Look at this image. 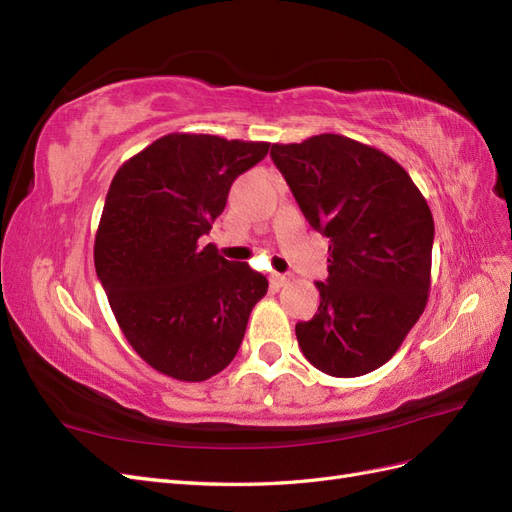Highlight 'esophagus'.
<instances>
[{"instance_id":"obj_1","label":"esophagus","mask_w":512,"mask_h":512,"mask_svg":"<svg viewBox=\"0 0 512 512\" xmlns=\"http://www.w3.org/2000/svg\"><path fill=\"white\" fill-rule=\"evenodd\" d=\"M288 280H290V277H288V275H284V273H271V286H273V288H282V286H286V284H288Z\"/></svg>"}]
</instances>
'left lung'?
Here are the masks:
<instances>
[{
  "mask_svg": "<svg viewBox=\"0 0 512 512\" xmlns=\"http://www.w3.org/2000/svg\"><path fill=\"white\" fill-rule=\"evenodd\" d=\"M297 203L329 239L320 305L299 322V346L316 369L356 378L382 367L425 312L433 218L404 166L342 134L271 147Z\"/></svg>",
  "mask_w": 512,
  "mask_h": 512,
  "instance_id": "8db88e82",
  "label": "left lung"
}]
</instances>
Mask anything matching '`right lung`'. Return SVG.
Returning <instances> with one entry per match:
<instances>
[{
    "label": "right lung",
    "mask_w": 512,
    "mask_h": 512,
    "mask_svg": "<svg viewBox=\"0 0 512 512\" xmlns=\"http://www.w3.org/2000/svg\"><path fill=\"white\" fill-rule=\"evenodd\" d=\"M269 143L173 132L123 162L94 243L96 273L121 333L141 359L181 382H203L235 359L269 282L200 237L228 190Z\"/></svg>",
    "instance_id": "obj_1"
}]
</instances>
